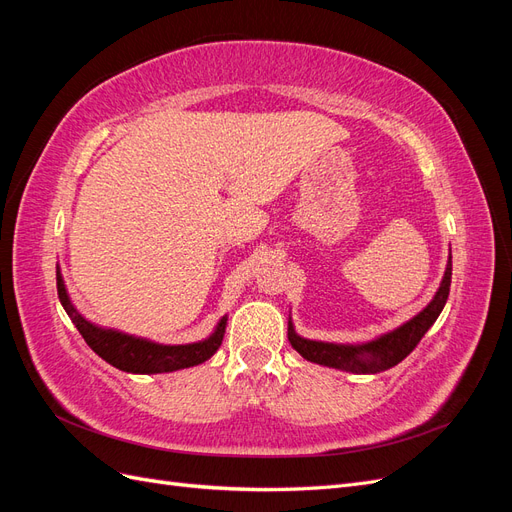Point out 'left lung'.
<instances>
[{"label":"left lung","instance_id":"1","mask_svg":"<svg viewBox=\"0 0 512 512\" xmlns=\"http://www.w3.org/2000/svg\"><path fill=\"white\" fill-rule=\"evenodd\" d=\"M451 275H453V262L448 256L446 271L442 277V284L436 292V297L429 301V305L418 312L414 318L401 324L395 331L384 333L371 342L365 344H329V342H316V339H305L297 335L292 327V320H288V342L297 350L303 359L352 371V374H378V371H386L401 363L406 356L421 342L423 335L431 329V324L438 320L440 312L446 305L448 292H451Z\"/></svg>","mask_w":512,"mask_h":512}]
</instances>
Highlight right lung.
Segmentation results:
<instances>
[{
  "label": "right lung",
  "mask_w": 512,
  "mask_h": 512,
  "mask_svg": "<svg viewBox=\"0 0 512 512\" xmlns=\"http://www.w3.org/2000/svg\"><path fill=\"white\" fill-rule=\"evenodd\" d=\"M57 294H59L61 305L66 309V314L74 322V327L83 335L87 346L98 356H102L106 363H111L121 371H130V374H166V371H177V369L205 363L222 346L224 331H226L228 318L224 316L218 322L215 331L207 339H203V342L179 344V346L156 344L143 337H134L115 329H102L98 324L89 322L83 314H79V309L72 305L59 267H57Z\"/></svg>",
  "instance_id": "obj_1"
}]
</instances>
